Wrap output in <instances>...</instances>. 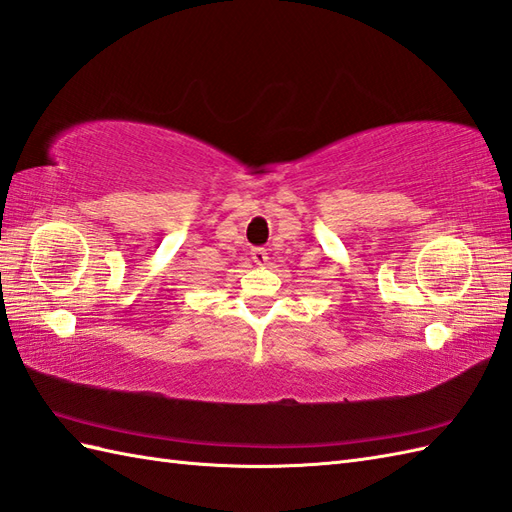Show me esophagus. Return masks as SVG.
I'll use <instances>...</instances> for the list:
<instances>
[{
	"label": "esophagus",
	"instance_id": "obj_1",
	"mask_svg": "<svg viewBox=\"0 0 512 512\" xmlns=\"http://www.w3.org/2000/svg\"><path fill=\"white\" fill-rule=\"evenodd\" d=\"M251 259L255 261L257 266H266V261H268L266 248H253V251H251Z\"/></svg>",
	"mask_w": 512,
	"mask_h": 512
}]
</instances>
